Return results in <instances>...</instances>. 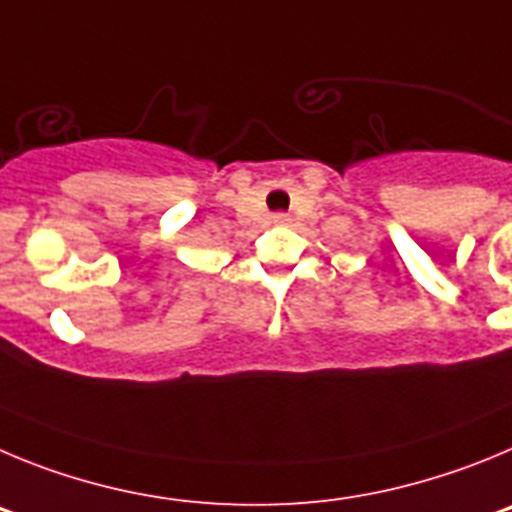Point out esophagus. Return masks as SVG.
Segmentation results:
<instances>
[{
    "label": "esophagus",
    "mask_w": 512,
    "mask_h": 512,
    "mask_svg": "<svg viewBox=\"0 0 512 512\" xmlns=\"http://www.w3.org/2000/svg\"><path fill=\"white\" fill-rule=\"evenodd\" d=\"M273 219H275V224H278V227H285V224H290V216L288 214H275Z\"/></svg>",
    "instance_id": "esophagus-1"
}]
</instances>
